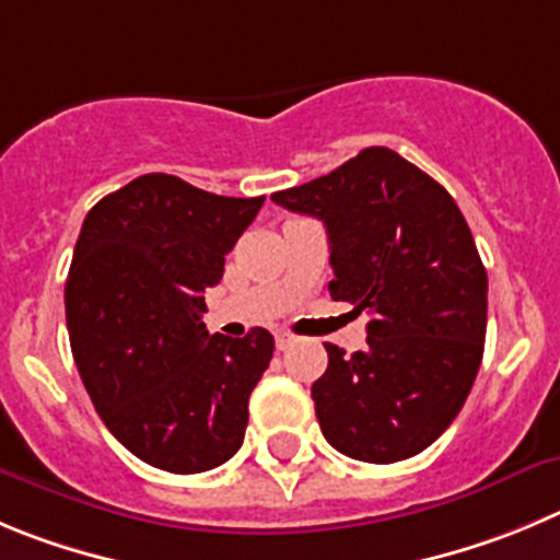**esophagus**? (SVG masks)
Wrapping results in <instances>:
<instances>
[{
  "label": "esophagus",
  "instance_id": "esophagus-1",
  "mask_svg": "<svg viewBox=\"0 0 560 560\" xmlns=\"http://www.w3.org/2000/svg\"><path fill=\"white\" fill-rule=\"evenodd\" d=\"M292 342H295V334H290V331H276V348H279V351H284V348H290Z\"/></svg>",
  "mask_w": 560,
  "mask_h": 560
}]
</instances>
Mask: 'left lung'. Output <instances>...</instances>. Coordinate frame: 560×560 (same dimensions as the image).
<instances>
[{
  "label": "left lung",
  "instance_id": "8db88e82",
  "mask_svg": "<svg viewBox=\"0 0 560 560\" xmlns=\"http://www.w3.org/2000/svg\"><path fill=\"white\" fill-rule=\"evenodd\" d=\"M270 198L320 218L328 292L370 312L364 351L326 345L328 370L312 384L323 436L359 462L417 456L456 420L483 359L489 281L462 209L384 145Z\"/></svg>",
  "mask_w": 560,
  "mask_h": 560
}]
</instances>
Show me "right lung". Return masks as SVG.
<instances>
[{"mask_svg": "<svg viewBox=\"0 0 560 560\" xmlns=\"http://www.w3.org/2000/svg\"><path fill=\"white\" fill-rule=\"evenodd\" d=\"M262 203L145 174L82 223L66 281L71 351L104 425L151 467L203 472L243 445L273 337L209 334L201 315Z\"/></svg>", "mask_w": 560, "mask_h": 560, "instance_id": "obj_1", "label": "right lung"}]
</instances>
